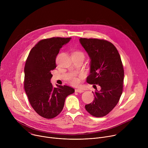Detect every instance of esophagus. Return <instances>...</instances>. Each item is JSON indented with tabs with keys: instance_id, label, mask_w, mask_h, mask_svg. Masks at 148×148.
I'll return each mask as SVG.
<instances>
[{
	"instance_id": "34e87169",
	"label": "esophagus",
	"mask_w": 148,
	"mask_h": 148,
	"mask_svg": "<svg viewBox=\"0 0 148 148\" xmlns=\"http://www.w3.org/2000/svg\"><path fill=\"white\" fill-rule=\"evenodd\" d=\"M75 91L77 92H79V93H81V92H84L83 90H80V89H75Z\"/></svg>"
}]
</instances>
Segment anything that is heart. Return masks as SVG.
Listing matches in <instances>:
<instances>
[{
  "instance_id": "obj_1",
  "label": "heart",
  "mask_w": 148,
  "mask_h": 148,
  "mask_svg": "<svg viewBox=\"0 0 148 148\" xmlns=\"http://www.w3.org/2000/svg\"><path fill=\"white\" fill-rule=\"evenodd\" d=\"M73 54L78 55V56H84L83 53L80 51H76L73 53ZM71 83L73 84H74V85H77V84H79V80H78V79H77L76 78H74L71 80Z\"/></svg>"
}]
</instances>
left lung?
Listing matches in <instances>:
<instances>
[{
	"label": "left lung",
	"mask_w": 148,
	"mask_h": 148,
	"mask_svg": "<svg viewBox=\"0 0 148 148\" xmlns=\"http://www.w3.org/2000/svg\"><path fill=\"white\" fill-rule=\"evenodd\" d=\"M79 42L91 59L87 82L101 87L92 92L94 100L86 105L88 112L102 117L116 106L123 91L124 70L120 55L111 42L103 39L80 38Z\"/></svg>",
	"instance_id": "1"
}]
</instances>
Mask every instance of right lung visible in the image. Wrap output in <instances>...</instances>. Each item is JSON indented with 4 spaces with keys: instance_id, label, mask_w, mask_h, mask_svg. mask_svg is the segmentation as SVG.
<instances>
[{
    "instance_id": "obj_1",
    "label": "right lung",
    "mask_w": 148,
    "mask_h": 148,
    "mask_svg": "<svg viewBox=\"0 0 148 148\" xmlns=\"http://www.w3.org/2000/svg\"><path fill=\"white\" fill-rule=\"evenodd\" d=\"M70 38L52 37L41 40L32 48L25 67L24 87L30 103L41 116L52 119L62 110L66 97L74 93L67 86L53 87L51 72L56 68V58Z\"/></svg>"
}]
</instances>
